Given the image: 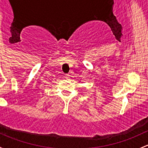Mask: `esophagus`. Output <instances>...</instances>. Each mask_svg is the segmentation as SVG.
Masks as SVG:
<instances>
[{
    "mask_svg": "<svg viewBox=\"0 0 148 148\" xmlns=\"http://www.w3.org/2000/svg\"><path fill=\"white\" fill-rule=\"evenodd\" d=\"M69 77H70V76L69 75V74H65V75H64V77L66 79H69Z\"/></svg>",
    "mask_w": 148,
    "mask_h": 148,
    "instance_id": "1",
    "label": "esophagus"
}]
</instances>
